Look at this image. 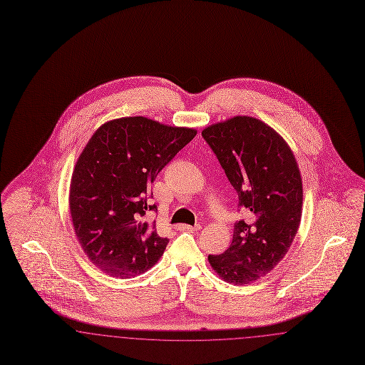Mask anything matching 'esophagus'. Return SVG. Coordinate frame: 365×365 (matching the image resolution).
Here are the masks:
<instances>
[{"instance_id": "esophagus-1", "label": "esophagus", "mask_w": 365, "mask_h": 365, "mask_svg": "<svg viewBox=\"0 0 365 365\" xmlns=\"http://www.w3.org/2000/svg\"><path fill=\"white\" fill-rule=\"evenodd\" d=\"M201 228L200 225H197V226H189V225H178L176 226V230H179V231H198Z\"/></svg>"}]
</instances>
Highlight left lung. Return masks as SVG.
<instances>
[{"mask_svg": "<svg viewBox=\"0 0 365 365\" xmlns=\"http://www.w3.org/2000/svg\"><path fill=\"white\" fill-rule=\"evenodd\" d=\"M247 217L234 225L225 253L208 256L228 283L249 284L269 274L289 252L302 215V179L293 150L268 124L234 116L202 130Z\"/></svg>", "mask_w": 365, "mask_h": 365, "instance_id": "1", "label": "left lung"}]
</instances>
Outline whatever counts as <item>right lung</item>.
Listing matches in <instances>:
<instances>
[{"label": "right lung", "mask_w": 365, "mask_h": 365, "mask_svg": "<svg viewBox=\"0 0 365 365\" xmlns=\"http://www.w3.org/2000/svg\"><path fill=\"white\" fill-rule=\"evenodd\" d=\"M197 130L143 118L104 123L76 160L70 186L71 219L88 260L113 278L146 272L168 240L143 222L157 174Z\"/></svg>", "instance_id": "right-lung-1"}]
</instances>
